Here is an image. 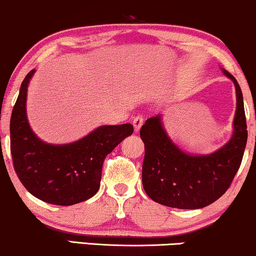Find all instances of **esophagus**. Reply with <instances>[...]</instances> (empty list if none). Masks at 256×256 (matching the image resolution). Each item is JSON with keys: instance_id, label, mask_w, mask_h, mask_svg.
I'll use <instances>...</instances> for the list:
<instances>
[{"instance_id": "34e87169", "label": "esophagus", "mask_w": 256, "mask_h": 256, "mask_svg": "<svg viewBox=\"0 0 256 256\" xmlns=\"http://www.w3.org/2000/svg\"><path fill=\"white\" fill-rule=\"evenodd\" d=\"M142 124H143L142 115H136V116L132 118V126H134V129H135L136 132H138L140 129H141Z\"/></svg>"}]
</instances>
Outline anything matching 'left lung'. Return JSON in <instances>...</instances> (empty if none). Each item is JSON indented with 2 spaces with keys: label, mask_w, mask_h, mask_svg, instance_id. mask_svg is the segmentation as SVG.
<instances>
[{
  "label": "left lung",
  "mask_w": 256,
  "mask_h": 256,
  "mask_svg": "<svg viewBox=\"0 0 256 256\" xmlns=\"http://www.w3.org/2000/svg\"><path fill=\"white\" fill-rule=\"evenodd\" d=\"M222 72L233 82L236 96L233 132L222 148L208 155L185 152L168 135L160 114L142 126V183L154 202L182 210L205 208L225 194L239 170L247 143L244 98L236 78L226 70Z\"/></svg>",
  "instance_id": "obj_1"
}]
</instances>
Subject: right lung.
Listing matches in <instances>:
<instances>
[{"label": "right lung", "mask_w": 256, "mask_h": 256, "mask_svg": "<svg viewBox=\"0 0 256 256\" xmlns=\"http://www.w3.org/2000/svg\"><path fill=\"white\" fill-rule=\"evenodd\" d=\"M28 73L10 118V150L20 183L45 202L70 206L85 202L100 188L102 164L118 143L132 134L130 124L100 126L78 141L51 144L38 138L26 116Z\"/></svg>", "instance_id": "obj_1"}]
</instances>
